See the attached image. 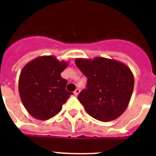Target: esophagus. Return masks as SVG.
Returning a JSON list of instances; mask_svg holds the SVG:
<instances>
[{"label":"esophagus","instance_id":"34e87169","mask_svg":"<svg viewBox=\"0 0 156 156\" xmlns=\"http://www.w3.org/2000/svg\"><path fill=\"white\" fill-rule=\"evenodd\" d=\"M79 92H80V90H79L78 88H77V89H76V90H74V92H73V94H74V95H75V96H77V95H78V94H79Z\"/></svg>","mask_w":156,"mask_h":156}]
</instances>
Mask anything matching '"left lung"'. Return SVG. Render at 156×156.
<instances>
[{
    "label": "left lung",
    "mask_w": 156,
    "mask_h": 156,
    "mask_svg": "<svg viewBox=\"0 0 156 156\" xmlns=\"http://www.w3.org/2000/svg\"><path fill=\"white\" fill-rule=\"evenodd\" d=\"M75 64L87 78V89L78 96L86 112L104 122L118 118L133 94L134 78L130 69L122 62L104 57L76 58Z\"/></svg>",
    "instance_id": "left-lung-1"
}]
</instances>
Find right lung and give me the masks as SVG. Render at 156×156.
<instances>
[{"label":"right lung","mask_w":156,"mask_h":156,"mask_svg":"<svg viewBox=\"0 0 156 156\" xmlns=\"http://www.w3.org/2000/svg\"><path fill=\"white\" fill-rule=\"evenodd\" d=\"M54 56H42L28 62L21 71L18 91L30 115L41 121L56 116L73 93L66 90L61 73L68 66Z\"/></svg>","instance_id":"1"}]
</instances>
